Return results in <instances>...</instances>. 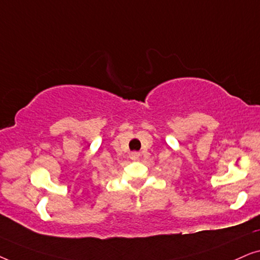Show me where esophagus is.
Returning a JSON list of instances; mask_svg holds the SVG:
<instances>
[{"instance_id": "obj_1", "label": "esophagus", "mask_w": 260, "mask_h": 260, "mask_svg": "<svg viewBox=\"0 0 260 260\" xmlns=\"http://www.w3.org/2000/svg\"><path fill=\"white\" fill-rule=\"evenodd\" d=\"M138 157H140V152L135 151V152H131V154H130V158L133 159V161H137Z\"/></svg>"}]
</instances>
